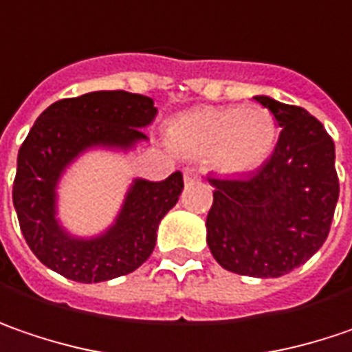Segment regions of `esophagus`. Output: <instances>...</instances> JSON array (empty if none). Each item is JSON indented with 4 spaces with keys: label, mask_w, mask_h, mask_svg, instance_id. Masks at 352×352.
Here are the masks:
<instances>
[{
    "label": "esophagus",
    "mask_w": 352,
    "mask_h": 352,
    "mask_svg": "<svg viewBox=\"0 0 352 352\" xmlns=\"http://www.w3.org/2000/svg\"><path fill=\"white\" fill-rule=\"evenodd\" d=\"M184 180L186 182H196V180H200V170L194 166H188L184 170Z\"/></svg>",
    "instance_id": "1"
}]
</instances>
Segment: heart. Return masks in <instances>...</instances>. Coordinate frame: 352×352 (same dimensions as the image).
<instances>
[{
    "mask_svg": "<svg viewBox=\"0 0 352 352\" xmlns=\"http://www.w3.org/2000/svg\"><path fill=\"white\" fill-rule=\"evenodd\" d=\"M277 124L259 107H200L178 115L168 126V144L174 150L210 158L216 170L243 176L261 166L275 146Z\"/></svg>",
    "mask_w": 352,
    "mask_h": 352,
    "instance_id": "heart-1",
    "label": "heart"
}]
</instances>
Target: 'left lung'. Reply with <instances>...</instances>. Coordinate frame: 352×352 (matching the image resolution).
<instances>
[{"mask_svg": "<svg viewBox=\"0 0 352 352\" xmlns=\"http://www.w3.org/2000/svg\"><path fill=\"white\" fill-rule=\"evenodd\" d=\"M281 126L272 158L250 178L214 184L208 248L223 270L281 277L325 243L339 200L335 142L301 107L255 97Z\"/></svg>", "mask_w": 352, "mask_h": 352, "instance_id": "obj_1", "label": "left lung"}]
</instances>
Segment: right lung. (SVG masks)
<instances>
[{"instance_id": "1", "label": "right lung", "mask_w": 352, "mask_h": 352, "mask_svg": "<svg viewBox=\"0 0 352 352\" xmlns=\"http://www.w3.org/2000/svg\"><path fill=\"white\" fill-rule=\"evenodd\" d=\"M154 100L126 91L63 98L35 120L17 154L13 206L27 245L49 270L79 283H100L138 270L156 245L158 223L182 194V172L162 182L134 178L115 221L98 236H73L57 218L65 170L93 148L132 150L156 116Z\"/></svg>"}]
</instances>
